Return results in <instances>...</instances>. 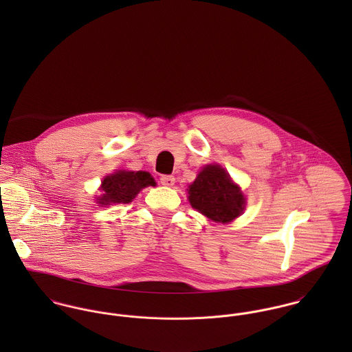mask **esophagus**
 Masks as SVG:
<instances>
[{"label": "esophagus", "instance_id": "1", "mask_svg": "<svg viewBox=\"0 0 352 352\" xmlns=\"http://www.w3.org/2000/svg\"><path fill=\"white\" fill-rule=\"evenodd\" d=\"M160 183L165 187H172L175 184V177L173 176H169V175H162L160 177Z\"/></svg>", "mask_w": 352, "mask_h": 352}]
</instances>
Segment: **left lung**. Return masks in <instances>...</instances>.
<instances>
[{"label":"left lung","mask_w":352,"mask_h":352,"mask_svg":"<svg viewBox=\"0 0 352 352\" xmlns=\"http://www.w3.org/2000/svg\"><path fill=\"white\" fill-rule=\"evenodd\" d=\"M191 206L215 222H230L237 218L245 204L240 188L219 165H207L188 187Z\"/></svg>","instance_id":"1"}]
</instances>
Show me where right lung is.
I'll use <instances>...</instances> for the list:
<instances>
[{
	"label": "right lung",
	"mask_w": 352,
	"mask_h": 352,
	"mask_svg": "<svg viewBox=\"0 0 352 352\" xmlns=\"http://www.w3.org/2000/svg\"><path fill=\"white\" fill-rule=\"evenodd\" d=\"M149 186H155V182L148 172L118 170L102 180L101 188L104 194L98 201L104 206L112 203H130L142 188Z\"/></svg>",
	"instance_id": "add662e5"
}]
</instances>
